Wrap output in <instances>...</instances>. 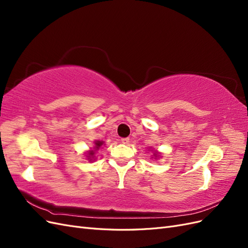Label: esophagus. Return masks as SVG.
<instances>
[{
	"label": "esophagus",
	"mask_w": 248,
	"mask_h": 248,
	"mask_svg": "<svg viewBox=\"0 0 248 248\" xmlns=\"http://www.w3.org/2000/svg\"><path fill=\"white\" fill-rule=\"evenodd\" d=\"M121 142H122V144H125V145H128V144H129V139H128V138H125V139H122V140H121Z\"/></svg>",
	"instance_id": "1"
}]
</instances>
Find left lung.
I'll list each match as a JSON object with an SVG mask.
<instances>
[{
  "mask_svg": "<svg viewBox=\"0 0 248 248\" xmlns=\"http://www.w3.org/2000/svg\"><path fill=\"white\" fill-rule=\"evenodd\" d=\"M149 151H151L152 152V159H158V158H160L161 157V153H159L158 151H157V150H154V149H152V147H150L149 148Z\"/></svg>",
  "mask_w": 248,
  "mask_h": 248,
  "instance_id": "8db88e82",
  "label": "left lung"
}]
</instances>
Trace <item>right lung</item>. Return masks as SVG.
Here are the masks:
<instances>
[{
	"instance_id": "obj_1",
	"label": "right lung",
	"mask_w": 248,
	"mask_h": 248,
	"mask_svg": "<svg viewBox=\"0 0 248 248\" xmlns=\"http://www.w3.org/2000/svg\"><path fill=\"white\" fill-rule=\"evenodd\" d=\"M103 145H106V144H104L103 140H94V146H93V148H90V150H88V151L85 152L86 158H87L89 161H91V162L95 161V160H96V156H95V155H96V152L98 151V150H99Z\"/></svg>"
}]
</instances>
